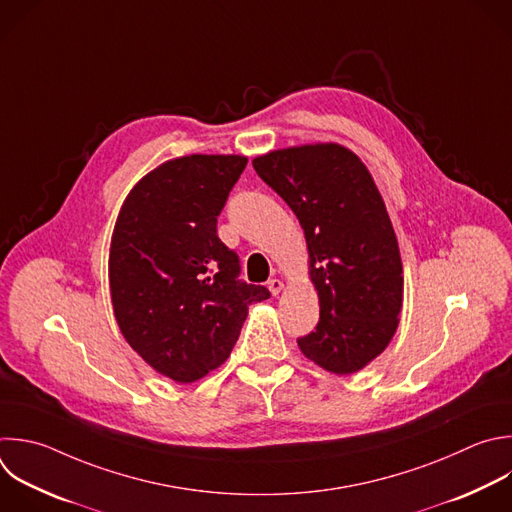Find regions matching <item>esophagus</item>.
<instances>
[{
  "instance_id": "1",
  "label": "esophagus",
  "mask_w": 512,
  "mask_h": 512,
  "mask_svg": "<svg viewBox=\"0 0 512 512\" xmlns=\"http://www.w3.org/2000/svg\"><path fill=\"white\" fill-rule=\"evenodd\" d=\"M267 287H269V291H271V295H279V293H281V291H283V289H285V283H283V281H281V279H271V281H269V285H267Z\"/></svg>"
}]
</instances>
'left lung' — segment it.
Returning a JSON list of instances; mask_svg holds the SVG:
<instances>
[{
    "label": "left lung",
    "instance_id": "left-lung-1",
    "mask_svg": "<svg viewBox=\"0 0 512 512\" xmlns=\"http://www.w3.org/2000/svg\"><path fill=\"white\" fill-rule=\"evenodd\" d=\"M253 168L305 235L319 323L297 339L301 354L335 376L364 370L392 342L404 301L398 239L368 166L344 144L313 142L259 154Z\"/></svg>",
    "mask_w": 512,
    "mask_h": 512
}]
</instances>
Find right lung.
Segmentation results:
<instances>
[{
    "label": "right lung",
    "instance_id": "add662e5",
    "mask_svg": "<svg viewBox=\"0 0 512 512\" xmlns=\"http://www.w3.org/2000/svg\"><path fill=\"white\" fill-rule=\"evenodd\" d=\"M247 164L243 154H187L146 173L126 195L110 239L108 281L128 346L177 384L227 362L261 285L237 281L239 259L217 217Z\"/></svg>",
    "mask_w": 512,
    "mask_h": 512
}]
</instances>
